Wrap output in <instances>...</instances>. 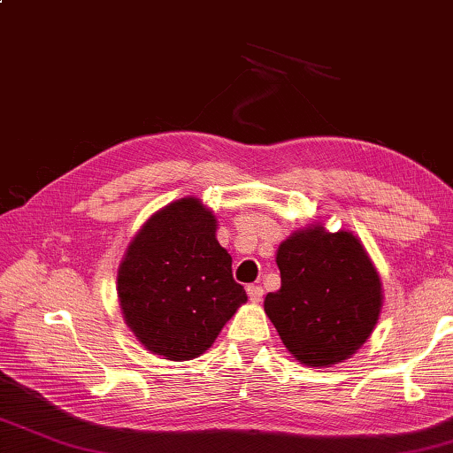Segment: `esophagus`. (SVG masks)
Instances as JSON below:
<instances>
[{
    "instance_id": "esophagus-1",
    "label": "esophagus",
    "mask_w": 453,
    "mask_h": 453,
    "mask_svg": "<svg viewBox=\"0 0 453 453\" xmlns=\"http://www.w3.org/2000/svg\"><path fill=\"white\" fill-rule=\"evenodd\" d=\"M248 295H250V301L259 303L263 299V287L261 285H248Z\"/></svg>"
}]
</instances>
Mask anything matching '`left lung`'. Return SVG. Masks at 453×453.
I'll return each mask as SVG.
<instances>
[{"mask_svg": "<svg viewBox=\"0 0 453 453\" xmlns=\"http://www.w3.org/2000/svg\"><path fill=\"white\" fill-rule=\"evenodd\" d=\"M281 289L265 312L291 355L309 366H331L355 355L382 307L380 279L350 232L312 226L277 250Z\"/></svg>", "mask_w": 453, "mask_h": 453, "instance_id": "8db88e82", "label": "left lung"}]
</instances>
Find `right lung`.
<instances>
[{"label": "right lung", "instance_id": "1", "mask_svg": "<svg viewBox=\"0 0 453 453\" xmlns=\"http://www.w3.org/2000/svg\"><path fill=\"white\" fill-rule=\"evenodd\" d=\"M127 325L148 350L192 360L208 350L242 303L232 255L216 240V218L196 198L166 205L146 221L119 269Z\"/></svg>", "mask_w": 453, "mask_h": 453}]
</instances>
